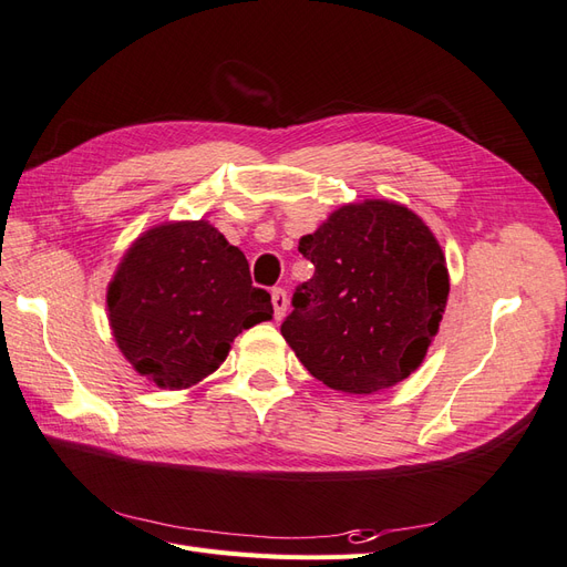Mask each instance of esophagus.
I'll list each match as a JSON object with an SVG mask.
<instances>
[{"instance_id": "1", "label": "esophagus", "mask_w": 567, "mask_h": 567, "mask_svg": "<svg viewBox=\"0 0 567 567\" xmlns=\"http://www.w3.org/2000/svg\"><path fill=\"white\" fill-rule=\"evenodd\" d=\"M271 305H274V317L284 319L286 307H288V298H286V290L284 288H274L271 290Z\"/></svg>"}]
</instances>
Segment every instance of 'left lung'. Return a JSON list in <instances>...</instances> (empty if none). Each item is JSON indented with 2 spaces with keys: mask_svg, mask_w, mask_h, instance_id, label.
Masks as SVG:
<instances>
[{
  "mask_svg": "<svg viewBox=\"0 0 567 567\" xmlns=\"http://www.w3.org/2000/svg\"><path fill=\"white\" fill-rule=\"evenodd\" d=\"M315 277L296 288L281 336L317 381L373 394L414 373L450 296L442 248L400 203L342 205L300 238Z\"/></svg>",
  "mask_w": 567,
  "mask_h": 567,
  "instance_id": "8db88e82",
  "label": "left lung"
}]
</instances>
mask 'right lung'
Instances as JSON below:
<instances>
[{
	"label": "right lung",
	"mask_w": 567,
	"mask_h": 567,
	"mask_svg": "<svg viewBox=\"0 0 567 567\" xmlns=\"http://www.w3.org/2000/svg\"><path fill=\"white\" fill-rule=\"evenodd\" d=\"M109 321L127 362L165 390L192 388L225 362L234 338L271 319L246 255L208 221L142 234L109 286Z\"/></svg>",
	"instance_id": "right-lung-1"
}]
</instances>
